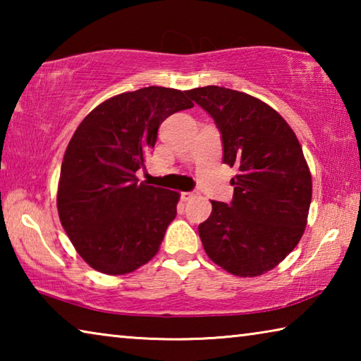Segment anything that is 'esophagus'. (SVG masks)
Wrapping results in <instances>:
<instances>
[{"label":"esophagus","mask_w":361,"mask_h":361,"mask_svg":"<svg viewBox=\"0 0 361 361\" xmlns=\"http://www.w3.org/2000/svg\"><path fill=\"white\" fill-rule=\"evenodd\" d=\"M195 197V194L194 192H181V200L183 202H188V200H191V199H194Z\"/></svg>","instance_id":"1"}]
</instances>
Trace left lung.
<instances>
[{
    "label": "left lung",
    "instance_id": "left-lung-1",
    "mask_svg": "<svg viewBox=\"0 0 361 361\" xmlns=\"http://www.w3.org/2000/svg\"><path fill=\"white\" fill-rule=\"evenodd\" d=\"M215 121L223 162L237 167L231 204L212 200L199 224L209 258L239 277L276 267L301 240L312 178L295 132L276 109L255 97L218 85L186 90Z\"/></svg>",
    "mask_w": 361,
    "mask_h": 361
}]
</instances>
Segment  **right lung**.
<instances>
[{"mask_svg":"<svg viewBox=\"0 0 361 361\" xmlns=\"http://www.w3.org/2000/svg\"><path fill=\"white\" fill-rule=\"evenodd\" d=\"M169 87L119 94L92 109L65 151L57 192L60 223L95 271L122 276L157 253L176 215L180 194L138 183L159 126L192 108Z\"/></svg>","mask_w":361,"mask_h":361,"instance_id":"right-lung-1","label":"right lung"}]
</instances>
